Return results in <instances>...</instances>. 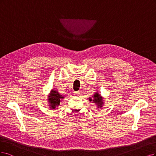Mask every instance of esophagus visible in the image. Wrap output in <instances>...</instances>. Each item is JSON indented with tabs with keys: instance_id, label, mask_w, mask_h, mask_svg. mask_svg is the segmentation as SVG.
Segmentation results:
<instances>
[{
	"instance_id": "1",
	"label": "esophagus",
	"mask_w": 156,
	"mask_h": 156,
	"mask_svg": "<svg viewBox=\"0 0 156 156\" xmlns=\"http://www.w3.org/2000/svg\"><path fill=\"white\" fill-rule=\"evenodd\" d=\"M79 93H80V92H79V91H75V92H74L75 95H78Z\"/></svg>"
}]
</instances>
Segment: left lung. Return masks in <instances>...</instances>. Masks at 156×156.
I'll return each instance as SVG.
<instances>
[{"instance_id":"left-lung-1","label":"left lung","mask_w":156,"mask_h":156,"mask_svg":"<svg viewBox=\"0 0 156 156\" xmlns=\"http://www.w3.org/2000/svg\"><path fill=\"white\" fill-rule=\"evenodd\" d=\"M93 98H89V100L90 102H93V103H95L97 105L98 108H102V105L104 102H102V97L100 96V95L98 93H96L93 96Z\"/></svg>"}]
</instances>
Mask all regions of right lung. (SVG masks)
I'll use <instances>...</instances> for the list:
<instances>
[{"instance_id": "1", "label": "right lung", "mask_w": 156, "mask_h": 156, "mask_svg": "<svg viewBox=\"0 0 156 156\" xmlns=\"http://www.w3.org/2000/svg\"><path fill=\"white\" fill-rule=\"evenodd\" d=\"M64 97L60 94L56 90L52 89L51 94H49L48 98V101L49 104L50 108L55 109L56 107L59 105L60 102Z\"/></svg>"}]
</instances>
